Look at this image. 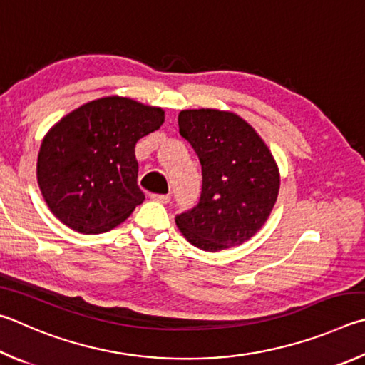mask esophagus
Here are the masks:
<instances>
[{"label": "esophagus", "mask_w": 365, "mask_h": 365, "mask_svg": "<svg viewBox=\"0 0 365 365\" xmlns=\"http://www.w3.org/2000/svg\"><path fill=\"white\" fill-rule=\"evenodd\" d=\"M150 199L153 202H158V203H170L171 197L170 195H163V194H152Z\"/></svg>", "instance_id": "1"}]
</instances>
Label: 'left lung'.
Returning a JSON list of instances; mask_svg holds the SVG:
<instances>
[{
    "mask_svg": "<svg viewBox=\"0 0 365 365\" xmlns=\"http://www.w3.org/2000/svg\"><path fill=\"white\" fill-rule=\"evenodd\" d=\"M178 123L199 155L202 194L192 210L176 215V226L200 250L242 245L263 227L276 205V160L259 134L232 112L181 110Z\"/></svg>",
    "mask_w": 365,
    "mask_h": 365,
    "instance_id": "left-lung-1",
    "label": "left lung"
}]
</instances>
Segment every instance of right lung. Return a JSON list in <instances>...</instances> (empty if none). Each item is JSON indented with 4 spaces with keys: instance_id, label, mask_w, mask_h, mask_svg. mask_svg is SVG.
Here are the masks:
<instances>
[{
    "instance_id": "right-lung-1",
    "label": "right lung",
    "mask_w": 365,
    "mask_h": 365,
    "mask_svg": "<svg viewBox=\"0 0 365 365\" xmlns=\"http://www.w3.org/2000/svg\"><path fill=\"white\" fill-rule=\"evenodd\" d=\"M160 107L107 96L66 115L44 136L38 186L57 220L81 234L107 232L144 202L134 147L163 125Z\"/></svg>"
}]
</instances>
